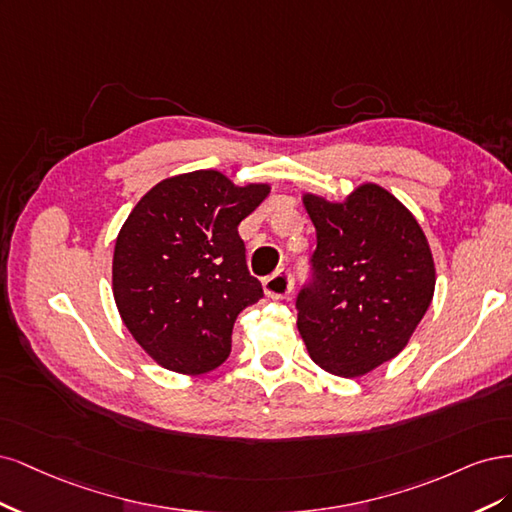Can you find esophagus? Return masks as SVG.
Listing matches in <instances>:
<instances>
[{
  "instance_id": "obj_1",
  "label": "esophagus",
  "mask_w": 512,
  "mask_h": 512,
  "mask_svg": "<svg viewBox=\"0 0 512 512\" xmlns=\"http://www.w3.org/2000/svg\"><path fill=\"white\" fill-rule=\"evenodd\" d=\"M293 289V278L289 270H278L263 280V291L270 300H285Z\"/></svg>"
}]
</instances>
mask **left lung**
<instances>
[{"instance_id": "8db88e82", "label": "left lung", "mask_w": 512, "mask_h": 512, "mask_svg": "<svg viewBox=\"0 0 512 512\" xmlns=\"http://www.w3.org/2000/svg\"><path fill=\"white\" fill-rule=\"evenodd\" d=\"M317 229L315 280L298 295V329L310 359L357 378L404 351L434 298L436 266L421 225L374 183L342 202L304 193Z\"/></svg>"}]
</instances>
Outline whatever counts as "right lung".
Listing matches in <instances>:
<instances>
[{
	"label": "right lung",
	"instance_id": "add662e5",
	"mask_svg": "<svg viewBox=\"0 0 512 512\" xmlns=\"http://www.w3.org/2000/svg\"><path fill=\"white\" fill-rule=\"evenodd\" d=\"M270 189L195 170L161 180L129 212L112 293L129 334L161 368L195 376L229 357L240 310L263 298L238 225Z\"/></svg>",
	"mask_w": 512,
	"mask_h": 512
}]
</instances>
